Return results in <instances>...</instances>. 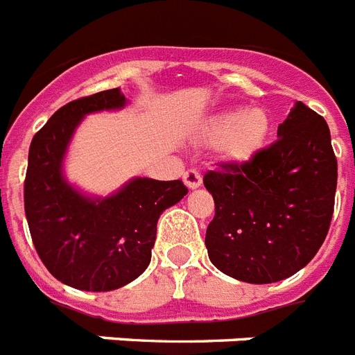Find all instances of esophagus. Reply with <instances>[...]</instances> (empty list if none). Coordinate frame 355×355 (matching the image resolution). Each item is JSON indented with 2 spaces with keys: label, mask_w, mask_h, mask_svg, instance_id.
Here are the masks:
<instances>
[{
  "label": "esophagus",
  "mask_w": 355,
  "mask_h": 355,
  "mask_svg": "<svg viewBox=\"0 0 355 355\" xmlns=\"http://www.w3.org/2000/svg\"><path fill=\"white\" fill-rule=\"evenodd\" d=\"M184 184H186L189 189H195V187H198L202 184V175H200L197 169H187V171L184 173Z\"/></svg>",
  "instance_id": "1"
}]
</instances>
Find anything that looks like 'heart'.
Wrapping results in <instances>:
<instances>
[{"label":"heart","mask_w":355,"mask_h":355,"mask_svg":"<svg viewBox=\"0 0 355 355\" xmlns=\"http://www.w3.org/2000/svg\"><path fill=\"white\" fill-rule=\"evenodd\" d=\"M270 132V118L262 109L241 112H218L206 123V137L217 140V151L224 160L246 162L262 149Z\"/></svg>","instance_id":"heart-1"}]
</instances>
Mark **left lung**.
<instances>
[{
	"label": "left lung",
	"mask_w": 355,
	"mask_h": 355,
	"mask_svg": "<svg viewBox=\"0 0 355 355\" xmlns=\"http://www.w3.org/2000/svg\"><path fill=\"white\" fill-rule=\"evenodd\" d=\"M277 137L246 162H217L204 175L215 200L209 261L253 284L306 266L327 239L336 204L337 158L324 118L297 102Z\"/></svg>",
	"instance_id": "1"
}]
</instances>
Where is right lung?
<instances>
[{
    "instance_id": "obj_1",
    "label": "right lung",
    "mask_w": 355,
    "mask_h": 355,
    "mask_svg": "<svg viewBox=\"0 0 355 355\" xmlns=\"http://www.w3.org/2000/svg\"><path fill=\"white\" fill-rule=\"evenodd\" d=\"M125 103L120 87L78 98L58 109L34 135L23 202L34 248L67 286L109 292L149 266L164 209L187 193L182 180L135 178L122 191L89 200L62 178V158L83 114Z\"/></svg>"
}]
</instances>
